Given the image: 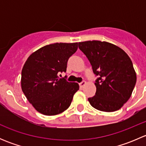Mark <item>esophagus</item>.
<instances>
[{
  "instance_id": "34e87169",
  "label": "esophagus",
  "mask_w": 146,
  "mask_h": 146,
  "mask_svg": "<svg viewBox=\"0 0 146 146\" xmlns=\"http://www.w3.org/2000/svg\"><path fill=\"white\" fill-rule=\"evenodd\" d=\"M85 84H86V82H85V80H83V81H82L81 82L79 83V85H80V87H81V88H83V87L85 86Z\"/></svg>"
}]
</instances>
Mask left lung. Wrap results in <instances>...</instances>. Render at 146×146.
<instances>
[{
    "mask_svg": "<svg viewBox=\"0 0 146 146\" xmlns=\"http://www.w3.org/2000/svg\"><path fill=\"white\" fill-rule=\"evenodd\" d=\"M78 47L98 77L95 95L88 98L90 104L100 111L119 110L131 98L136 82L131 58L123 49L107 42H79Z\"/></svg>",
    "mask_w": 146,
    "mask_h": 146,
    "instance_id": "obj_1",
    "label": "left lung"
}]
</instances>
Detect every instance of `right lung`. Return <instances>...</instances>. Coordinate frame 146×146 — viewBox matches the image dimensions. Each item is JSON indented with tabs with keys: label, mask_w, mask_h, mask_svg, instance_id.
<instances>
[{
	"label": "right lung",
	"mask_w": 146,
	"mask_h": 146,
	"mask_svg": "<svg viewBox=\"0 0 146 146\" xmlns=\"http://www.w3.org/2000/svg\"><path fill=\"white\" fill-rule=\"evenodd\" d=\"M77 49L78 43L51 44L32 53L25 63L22 90L41 114L56 115L70 107L79 85L58 75L66 71L68 60Z\"/></svg>",
	"instance_id": "right-lung-1"
}]
</instances>
